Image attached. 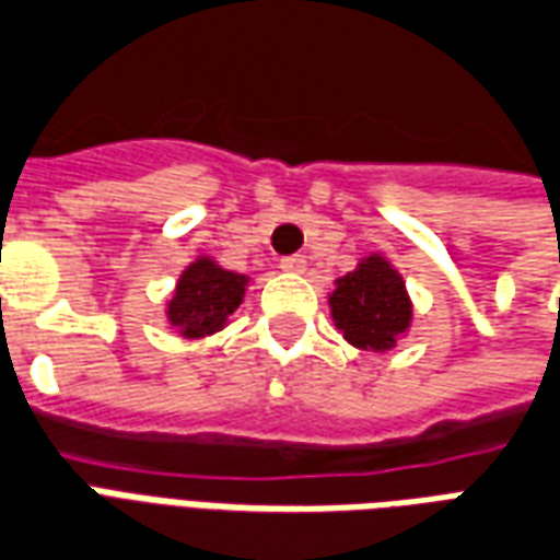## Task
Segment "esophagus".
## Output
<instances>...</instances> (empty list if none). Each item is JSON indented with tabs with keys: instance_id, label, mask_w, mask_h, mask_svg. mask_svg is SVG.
<instances>
[{
	"instance_id": "34e87169",
	"label": "esophagus",
	"mask_w": 560,
	"mask_h": 560,
	"mask_svg": "<svg viewBox=\"0 0 560 560\" xmlns=\"http://www.w3.org/2000/svg\"><path fill=\"white\" fill-rule=\"evenodd\" d=\"M280 268H283V271H289V275H304V271H306V259L301 254L283 256V259H280Z\"/></svg>"
}]
</instances>
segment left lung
Listing matches in <instances>:
<instances>
[{"label": "left lung", "instance_id": "1", "mask_svg": "<svg viewBox=\"0 0 560 560\" xmlns=\"http://www.w3.org/2000/svg\"><path fill=\"white\" fill-rule=\"evenodd\" d=\"M327 304L336 330L360 351H389L413 322L405 280L381 254L365 256L339 277Z\"/></svg>", "mask_w": 560, "mask_h": 560}]
</instances>
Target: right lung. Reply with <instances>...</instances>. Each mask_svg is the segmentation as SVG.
I'll return each instance as SVG.
<instances>
[{"mask_svg": "<svg viewBox=\"0 0 560 560\" xmlns=\"http://www.w3.org/2000/svg\"><path fill=\"white\" fill-rule=\"evenodd\" d=\"M245 285V275L226 271L212 256H197L176 280L174 295L167 301V322L185 339L218 334L242 304Z\"/></svg>", "mask_w": 560, "mask_h": 560, "instance_id": "obj_1", "label": "right lung"}]
</instances>
